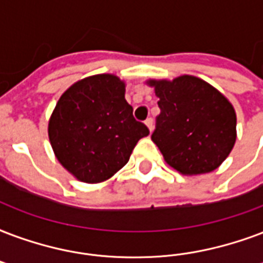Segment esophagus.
<instances>
[{
    "label": "esophagus",
    "mask_w": 263,
    "mask_h": 263,
    "mask_svg": "<svg viewBox=\"0 0 263 263\" xmlns=\"http://www.w3.org/2000/svg\"><path fill=\"white\" fill-rule=\"evenodd\" d=\"M145 124L147 125V128H149L150 131L153 129V118H147V120L145 121Z\"/></svg>",
    "instance_id": "obj_1"
}]
</instances>
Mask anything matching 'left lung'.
<instances>
[{
	"label": "left lung",
	"mask_w": 263,
	"mask_h": 263,
	"mask_svg": "<svg viewBox=\"0 0 263 263\" xmlns=\"http://www.w3.org/2000/svg\"><path fill=\"white\" fill-rule=\"evenodd\" d=\"M149 84L161 110L152 140L165 161L185 175L219 167L236 142V113L229 100L193 76Z\"/></svg>",
	"instance_id": "1"
}]
</instances>
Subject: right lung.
Instances as JSON below:
<instances>
[{"label":"right lung","instance_id":"1","mask_svg":"<svg viewBox=\"0 0 263 263\" xmlns=\"http://www.w3.org/2000/svg\"><path fill=\"white\" fill-rule=\"evenodd\" d=\"M48 134L60 164L77 179L98 183L128 163L149 128L134 117L123 81L98 74L73 84L60 96Z\"/></svg>","mask_w":263,"mask_h":263}]
</instances>
